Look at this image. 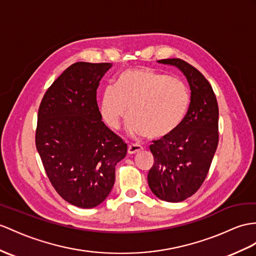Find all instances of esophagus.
Returning a JSON list of instances; mask_svg holds the SVG:
<instances>
[{
	"instance_id": "obj_1",
	"label": "esophagus",
	"mask_w": 256,
	"mask_h": 256,
	"mask_svg": "<svg viewBox=\"0 0 256 256\" xmlns=\"http://www.w3.org/2000/svg\"><path fill=\"white\" fill-rule=\"evenodd\" d=\"M142 148H143L141 146L134 144V143H132V144L128 146V154H130V155L136 154V153H139Z\"/></svg>"
}]
</instances>
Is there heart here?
<instances>
[{
	"instance_id": "b5f03b06",
	"label": "heart",
	"mask_w": 256,
	"mask_h": 256,
	"mask_svg": "<svg viewBox=\"0 0 256 256\" xmlns=\"http://www.w3.org/2000/svg\"><path fill=\"white\" fill-rule=\"evenodd\" d=\"M190 105V94L182 80L146 67L124 70L117 86H108L101 98V115L112 129L120 127L127 115L128 132L160 139L180 126Z\"/></svg>"
}]
</instances>
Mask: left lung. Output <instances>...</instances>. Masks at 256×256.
I'll return each mask as SVG.
<instances>
[{
  "mask_svg": "<svg viewBox=\"0 0 256 256\" xmlns=\"http://www.w3.org/2000/svg\"><path fill=\"white\" fill-rule=\"evenodd\" d=\"M177 67L191 90L189 110L175 132L153 141L154 164L148 175L151 191L166 202H182L198 190L218 146V104L212 86L196 68L180 58L158 60Z\"/></svg>",
  "mask_w": 256,
  "mask_h": 256,
  "instance_id": "left-lung-1",
  "label": "left lung"
}]
</instances>
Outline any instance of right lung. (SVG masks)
I'll return each instance as SVG.
<instances>
[{
	"label": "right lung",
	"mask_w": 256,
	"mask_h": 256,
	"mask_svg": "<svg viewBox=\"0 0 256 256\" xmlns=\"http://www.w3.org/2000/svg\"><path fill=\"white\" fill-rule=\"evenodd\" d=\"M110 63L78 62L43 96L36 146L56 192L74 206L92 208L110 194L115 166L127 144L102 122L96 102L100 80Z\"/></svg>",
	"instance_id": "1"
}]
</instances>
